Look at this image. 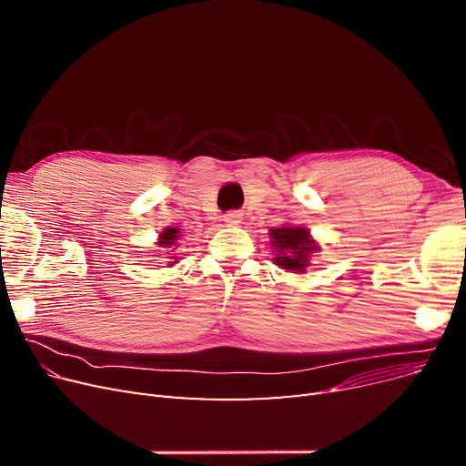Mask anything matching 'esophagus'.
Instances as JSON below:
<instances>
[{
    "instance_id": "1",
    "label": "esophagus",
    "mask_w": 466,
    "mask_h": 466,
    "mask_svg": "<svg viewBox=\"0 0 466 466\" xmlns=\"http://www.w3.org/2000/svg\"><path fill=\"white\" fill-rule=\"evenodd\" d=\"M241 214H238V211H228V214L223 216V221H225V225H229V228H235V225H238L241 223Z\"/></svg>"
}]
</instances>
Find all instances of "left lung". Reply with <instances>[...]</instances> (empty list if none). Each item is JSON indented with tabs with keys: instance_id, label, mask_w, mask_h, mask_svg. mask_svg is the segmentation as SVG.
I'll use <instances>...</instances> for the list:
<instances>
[{
	"instance_id": "left-lung-1",
	"label": "left lung",
	"mask_w": 466,
	"mask_h": 466,
	"mask_svg": "<svg viewBox=\"0 0 466 466\" xmlns=\"http://www.w3.org/2000/svg\"><path fill=\"white\" fill-rule=\"evenodd\" d=\"M270 248L274 252V264L281 270L293 274H305L311 266L315 252L320 250V245L315 241L311 231L303 225H288L270 229Z\"/></svg>"
}]
</instances>
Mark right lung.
Wrapping results in <instances>:
<instances>
[{
    "label": "right lung",
    "instance_id": "add662e5",
    "mask_svg": "<svg viewBox=\"0 0 466 466\" xmlns=\"http://www.w3.org/2000/svg\"><path fill=\"white\" fill-rule=\"evenodd\" d=\"M180 238V229L178 228H165L161 233H159V238H157V245L159 248H163L161 252H165V258L168 260L167 262V268L173 266L178 262V258L175 257V248H177V241Z\"/></svg>",
    "mask_w": 466,
    "mask_h": 466
}]
</instances>
